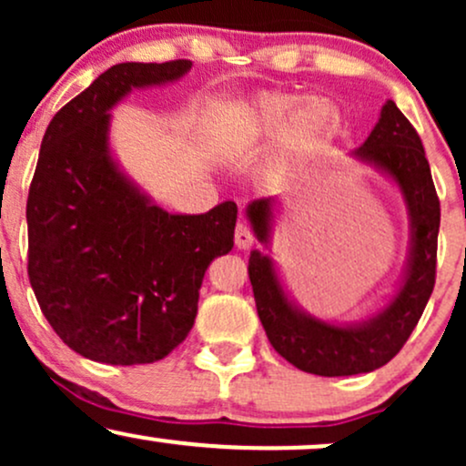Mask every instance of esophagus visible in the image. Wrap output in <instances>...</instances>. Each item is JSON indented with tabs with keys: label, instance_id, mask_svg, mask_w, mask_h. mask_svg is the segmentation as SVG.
<instances>
[{
	"label": "esophagus",
	"instance_id": "esophagus-1",
	"mask_svg": "<svg viewBox=\"0 0 466 466\" xmlns=\"http://www.w3.org/2000/svg\"><path fill=\"white\" fill-rule=\"evenodd\" d=\"M234 243H237L238 249H249L254 245V234L245 223H238L237 229H234Z\"/></svg>",
	"mask_w": 466,
	"mask_h": 466
}]
</instances>
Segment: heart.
I'll list each match as a JSON object with an SVG mask.
<instances>
[{
  "instance_id": "obj_1",
  "label": "heart",
  "mask_w": 466,
  "mask_h": 466,
  "mask_svg": "<svg viewBox=\"0 0 466 466\" xmlns=\"http://www.w3.org/2000/svg\"><path fill=\"white\" fill-rule=\"evenodd\" d=\"M339 114L329 100L267 92L251 100L243 116V133L251 142L274 140L291 155H309L335 136Z\"/></svg>"
}]
</instances>
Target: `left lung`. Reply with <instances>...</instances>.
<instances>
[{"label":"left lung","instance_id":"1","mask_svg":"<svg viewBox=\"0 0 466 466\" xmlns=\"http://www.w3.org/2000/svg\"><path fill=\"white\" fill-rule=\"evenodd\" d=\"M350 157L392 181L408 208L410 249L394 296L360 322H326L293 300L269 254L251 249L248 267L256 309L271 346L289 363L319 377H349L386 366L419 324L436 282L441 201L419 133L392 100L381 106L368 140ZM278 212L276 197L245 208L254 237L267 251H271Z\"/></svg>","mask_w":466,"mask_h":466}]
</instances>
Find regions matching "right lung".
<instances>
[{
    "label": "right lung",
    "instance_id": "1",
    "mask_svg": "<svg viewBox=\"0 0 466 466\" xmlns=\"http://www.w3.org/2000/svg\"><path fill=\"white\" fill-rule=\"evenodd\" d=\"M192 61L117 63L47 125L30 184L28 276L55 333L111 366L164 360L190 333L208 265L234 248L237 203L170 215L120 168L111 109Z\"/></svg>",
    "mask_w": 466,
    "mask_h": 466
}]
</instances>
